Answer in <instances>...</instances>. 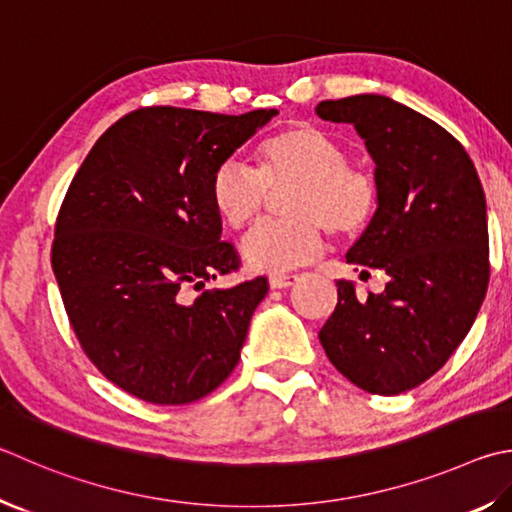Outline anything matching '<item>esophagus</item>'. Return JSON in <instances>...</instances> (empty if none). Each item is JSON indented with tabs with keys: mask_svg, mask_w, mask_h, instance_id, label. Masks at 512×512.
Returning a JSON list of instances; mask_svg holds the SVG:
<instances>
[{
	"mask_svg": "<svg viewBox=\"0 0 512 512\" xmlns=\"http://www.w3.org/2000/svg\"><path fill=\"white\" fill-rule=\"evenodd\" d=\"M302 277L295 275V273H288V275H273L271 280H268V284H271V288H288L300 282Z\"/></svg>",
	"mask_w": 512,
	"mask_h": 512,
	"instance_id": "1",
	"label": "esophagus"
}]
</instances>
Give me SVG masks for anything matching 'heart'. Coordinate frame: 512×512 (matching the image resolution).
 Returning <instances> with one entry per match:
<instances>
[{
  "instance_id": "b5f03b06",
  "label": "heart",
  "mask_w": 512,
  "mask_h": 512,
  "mask_svg": "<svg viewBox=\"0 0 512 512\" xmlns=\"http://www.w3.org/2000/svg\"><path fill=\"white\" fill-rule=\"evenodd\" d=\"M257 174L237 161L210 176V203L230 230L255 224L268 192L293 185L284 201L291 219L266 221L241 241L246 266L264 275H288L322 253L324 230L347 239L376 215L378 188L365 170L349 165V152L320 127L295 123L255 147Z\"/></svg>"
}]
</instances>
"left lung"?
<instances>
[{"label":"left lung","instance_id":"obj_1","mask_svg":"<svg viewBox=\"0 0 512 512\" xmlns=\"http://www.w3.org/2000/svg\"><path fill=\"white\" fill-rule=\"evenodd\" d=\"M315 114L356 127L376 163L378 208L347 264L383 271V293L338 304L320 342L342 376L396 396L434 376L468 336L490 280L486 197L468 152L450 132L387 96L322 100Z\"/></svg>","mask_w":512,"mask_h":512}]
</instances>
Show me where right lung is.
I'll return each mask as SVG.
<instances>
[{
	"instance_id": "add662e5",
	"label": "right lung",
	"mask_w": 512,
	"mask_h": 512,
	"mask_svg": "<svg viewBox=\"0 0 512 512\" xmlns=\"http://www.w3.org/2000/svg\"><path fill=\"white\" fill-rule=\"evenodd\" d=\"M277 114L143 107L116 120L73 176L51 266L82 351L123 392L185 405L239 362L266 277L203 291L239 271L221 241L210 176Z\"/></svg>"
}]
</instances>
